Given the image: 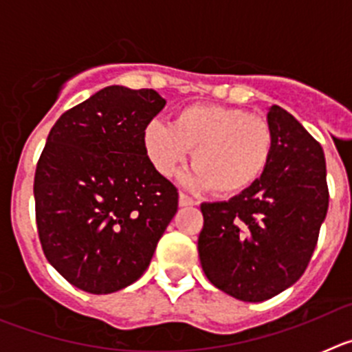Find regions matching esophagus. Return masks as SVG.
<instances>
[{
    "mask_svg": "<svg viewBox=\"0 0 352 352\" xmlns=\"http://www.w3.org/2000/svg\"><path fill=\"white\" fill-rule=\"evenodd\" d=\"M195 204H197V203H195V201L192 197H188V195L183 194V192H182V194H179V206H182V208L195 206Z\"/></svg>",
    "mask_w": 352,
    "mask_h": 352,
    "instance_id": "esophagus-1",
    "label": "esophagus"
}]
</instances>
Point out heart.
I'll use <instances>...</instances> for the list:
<instances>
[{
  "label": "heart",
  "instance_id": "b5f03b06",
  "mask_svg": "<svg viewBox=\"0 0 352 352\" xmlns=\"http://www.w3.org/2000/svg\"><path fill=\"white\" fill-rule=\"evenodd\" d=\"M273 129L259 114L239 107L194 104L179 109L170 125L151 121L142 132V148L158 174L170 178L185 164L188 149L195 169L188 185L213 188L231 197L248 190L272 160Z\"/></svg>",
  "mask_w": 352,
  "mask_h": 352
}]
</instances>
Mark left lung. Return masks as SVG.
Returning <instances> with one entry per match:
<instances>
[{"instance_id":"left-lung-1","label":"left lung","mask_w":352,"mask_h":352,"mask_svg":"<svg viewBox=\"0 0 352 352\" xmlns=\"http://www.w3.org/2000/svg\"><path fill=\"white\" fill-rule=\"evenodd\" d=\"M270 166L256 185L203 203L197 250L208 280L241 301L270 300L303 275L328 211L321 144L285 109L272 105Z\"/></svg>"}]
</instances>
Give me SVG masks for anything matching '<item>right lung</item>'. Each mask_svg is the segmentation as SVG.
I'll return each mask as SVG.
<instances>
[{"instance_id": "right-lung-1", "label": "right lung", "mask_w": 352, "mask_h": 352, "mask_svg": "<svg viewBox=\"0 0 352 352\" xmlns=\"http://www.w3.org/2000/svg\"><path fill=\"white\" fill-rule=\"evenodd\" d=\"M164 105L155 89L107 86L49 132L33 185L36 229L52 268L80 291L133 284L178 211L176 186L142 148Z\"/></svg>"}]
</instances>
